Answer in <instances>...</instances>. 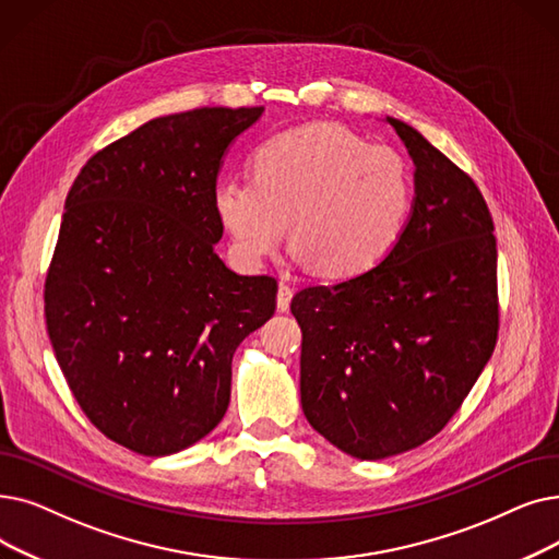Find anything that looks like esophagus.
<instances>
[{"mask_svg":"<svg viewBox=\"0 0 559 559\" xmlns=\"http://www.w3.org/2000/svg\"><path fill=\"white\" fill-rule=\"evenodd\" d=\"M293 297H295V287H289L287 283H281L278 285V297H276L281 312H285L289 308V301H293Z\"/></svg>","mask_w":559,"mask_h":559,"instance_id":"34e87169","label":"esophagus"}]
</instances>
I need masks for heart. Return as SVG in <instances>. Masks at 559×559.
Wrapping results in <instances>:
<instances>
[{"label":"heart","instance_id":"1","mask_svg":"<svg viewBox=\"0 0 559 559\" xmlns=\"http://www.w3.org/2000/svg\"><path fill=\"white\" fill-rule=\"evenodd\" d=\"M249 178L214 185L212 207L233 255L260 266L289 235L320 276L370 272L400 241L414 197L406 159L340 126H304L262 141Z\"/></svg>","mask_w":559,"mask_h":559}]
</instances>
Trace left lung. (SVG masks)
Segmentation results:
<instances>
[{"label": "left lung", "mask_w": 559, "mask_h": 559, "mask_svg": "<svg viewBox=\"0 0 559 559\" xmlns=\"http://www.w3.org/2000/svg\"><path fill=\"white\" fill-rule=\"evenodd\" d=\"M416 164V201L370 272L293 299L301 406L329 443L385 459L433 439L491 358L500 326L493 219L475 180L385 118Z\"/></svg>", "instance_id": "left-lung-1"}]
</instances>
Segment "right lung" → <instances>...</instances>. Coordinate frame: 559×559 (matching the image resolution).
I'll use <instances>...</instances> for the list:
<instances>
[{
  "mask_svg": "<svg viewBox=\"0 0 559 559\" xmlns=\"http://www.w3.org/2000/svg\"><path fill=\"white\" fill-rule=\"evenodd\" d=\"M262 107L159 116L72 182L45 278V320L72 395L107 439L180 452L222 423L241 340L276 310L274 276L216 255L222 157Z\"/></svg>",
  "mask_w": 559,
  "mask_h": 559,
  "instance_id": "obj_1",
  "label": "right lung"
}]
</instances>
